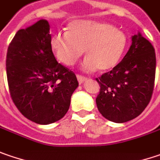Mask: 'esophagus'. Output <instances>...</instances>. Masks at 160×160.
Returning a JSON list of instances; mask_svg holds the SVG:
<instances>
[{"instance_id":"esophagus-1","label":"esophagus","mask_w":160,"mask_h":160,"mask_svg":"<svg viewBox=\"0 0 160 160\" xmlns=\"http://www.w3.org/2000/svg\"><path fill=\"white\" fill-rule=\"evenodd\" d=\"M76 77H77V80H78V82H79L80 84L84 83V81H86V80H87V77L80 76V75H76Z\"/></svg>"}]
</instances>
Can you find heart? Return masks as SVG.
Segmentation results:
<instances>
[{
	"label": "heart",
	"instance_id": "1",
	"mask_svg": "<svg viewBox=\"0 0 160 160\" xmlns=\"http://www.w3.org/2000/svg\"><path fill=\"white\" fill-rule=\"evenodd\" d=\"M56 58L66 66H72L83 55V69L107 72L115 68L123 55L127 38L113 26L94 20L70 22L67 33H56L50 40Z\"/></svg>",
	"mask_w": 160,
	"mask_h": 160
}]
</instances>
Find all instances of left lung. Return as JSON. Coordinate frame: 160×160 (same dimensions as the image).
<instances>
[{
    "mask_svg": "<svg viewBox=\"0 0 160 160\" xmlns=\"http://www.w3.org/2000/svg\"><path fill=\"white\" fill-rule=\"evenodd\" d=\"M132 41L122 60L96 78L101 87L97 108L105 119L117 123L140 115L148 104L154 88L155 49L140 32L132 37Z\"/></svg>",
    "mask_w": 160,
    "mask_h": 160,
    "instance_id": "8db88e82",
    "label": "left lung"
}]
</instances>
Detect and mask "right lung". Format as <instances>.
<instances>
[{
    "instance_id": "1",
    "label": "right lung",
    "mask_w": 160,
    "mask_h": 160,
    "mask_svg": "<svg viewBox=\"0 0 160 160\" xmlns=\"http://www.w3.org/2000/svg\"><path fill=\"white\" fill-rule=\"evenodd\" d=\"M50 40L48 21L39 20L16 33L6 58L14 104L27 119L42 125L66 115L78 87L76 75L55 58Z\"/></svg>"
}]
</instances>
